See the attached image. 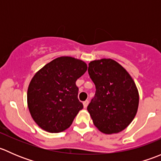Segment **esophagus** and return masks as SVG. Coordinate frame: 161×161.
<instances>
[{
	"label": "esophagus",
	"mask_w": 161,
	"mask_h": 161,
	"mask_svg": "<svg viewBox=\"0 0 161 161\" xmlns=\"http://www.w3.org/2000/svg\"><path fill=\"white\" fill-rule=\"evenodd\" d=\"M89 104V100H85V101L83 102V107L84 108H87V106H88Z\"/></svg>",
	"instance_id": "obj_1"
}]
</instances>
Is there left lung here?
Here are the masks:
<instances>
[{"instance_id": "1", "label": "left lung", "mask_w": 161, "mask_h": 161, "mask_svg": "<svg viewBox=\"0 0 161 161\" xmlns=\"http://www.w3.org/2000/svg\"><path fill=\"white\" fill-rule=\"evenodd\" d=\"M88 72L96 86L95 96L87 107L94 125L105 134L123 131L139 107V92L132 78L110 58L90 61Z\"/></svg>"}]
</instances>
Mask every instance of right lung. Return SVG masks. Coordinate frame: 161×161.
Listing matches in <instances>:
<instances>
[{
    "instance_id": "1",
    "label": "right lung",
    "mask_w": 161,
    "mask_h": 161,
    "mask_svg": "<svg viewBox=\"0 0 161 161\" xmlns=\"http://www.w3.org/2000/svg\"><path fill=\"white\" fill-rule=\"evenodd\" d=\"M86 70L83 61L63 56L47 64L32 77L27 103L32 119L42 129L56 133L70 127L83 108L75 82Z\"/></svg>"
}]
</instances>
